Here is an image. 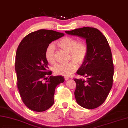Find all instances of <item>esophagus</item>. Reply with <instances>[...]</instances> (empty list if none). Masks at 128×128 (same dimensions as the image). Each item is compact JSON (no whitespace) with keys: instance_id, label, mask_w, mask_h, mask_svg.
Wrapping results in <instances>:
<instances>
[{"instance_id":"34e87169","label":"esophagus","mask_w":128,"mask_h":128,"mask_svg":"<svg viewBox=\"0 0 128 128\" xmlns=\"http://www.w3.org/2000/svg\"><path fill=\"white\" fill-rule=\"evenodd\" d=\"M69 79V78L68 77H64V80L67 81V80H68Z\"/></svg>"}]
</instances>
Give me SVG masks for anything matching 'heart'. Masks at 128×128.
Instances as JSON below:
<instances>
[{
	"mask_svg": "<svg viewBox=\"0 0 128 128\" xmlns=\"http://www.w3.org/2000/svg\"><path fill=\"white\" fill-rule=\"evenodd\" d=\"M60 48L70 53V59H72L78 64H82L88 55V48L87 45L83 42H78L75 38L64 37L57 42ZM45 57L47 62L50 64L56 62L55 46L50 44L46 47L45 52ZM78 68L77 64L74 62L68 64H58L53 68L54 72L58 75L68 76L75 72Z\"/></svg>",
	"mask_w": 128,
	"mask_h": 128,
	"instance_id": "1",
	"label": "heart"
}]
</instances>
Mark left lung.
<instances>
[{"mask_svg": "<svg viewBox=\"0 0 128 128\" xmlns=\"http://www.w3.org/2000/svg\"><path fill=\"white\" fill-rule=\"evenodd\" d=\"M65 32L84 38L88 48V55L76 72L86 78V80L74 79L76 100L83 108H97L106 100L113 84L114 68L108 42L100 30L93 28L86 27Z\"/></svg>", "mask_w": 128, "mask_h": 128, "instance_id": "8db88e82", "label": "left lung"}]
</instances>
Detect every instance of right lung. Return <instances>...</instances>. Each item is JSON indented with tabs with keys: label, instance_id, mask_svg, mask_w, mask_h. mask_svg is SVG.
I'll return each instance as SVG.
<instances>
[{
	"label": "right lung",
	"instance_id": "obj_1",
	"mask_svg": "<svg viewBox=\"0 0 128 128\" xmlns=\"http://www.w3.org/2000/svg\"><path fill=\"white\" fill-rule=\"evenodd\" d=\"M64 35L55 31L40 30L24 37L18 47L15 65L17 86L22 101L34 111L43 112L53 106L56 86L64 82L61 76H51L52 72L47 70L48 62L45 57L46 47Z\"/></svg>",
	"mask_w": 128,
	"mask_h": 128
}]
</instances>
